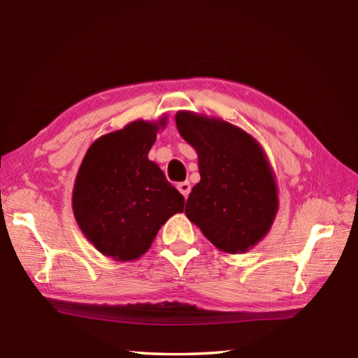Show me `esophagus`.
I'll use <instances>...</instances> for the list:
<instances>
[{
  "mask_svg": "<svg viewBox=\"0 0 358 358\" xmlns=\"http://www.w3.org/2000/svg\"><path fill=\"white\" fill-rule=\"evenodd\" d=\"M177 187H178V191L183 194V197L187 199L189 192H191V183H189V181H181V183L177 185Z\"/></svg>",
  "mask_w": 358,
  "mask_h": 358,
  "instance_id": "esophagus-1",
  "label": "esophagus"
}]
</instances>
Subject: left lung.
<instances>
[{"label":"left lung","mask_w":358,"mask_h":358,"mask_svg":"<svg viewBox=\"0 0 358 358\" xmlns=\"http://www.w3.org/2000/svg\"><path fill=\"white\" fill-rule=\"evenodd\" d=\"M175 124L199 155L200 181L189 194L186 217L220 251L253 248L279 208L275 172L262 145L241 127L194 111H178Z\"/></svg>","instance_id":"left-lung-1"}]
</instances>
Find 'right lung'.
<instances>
[{
    "mask_svg": "<svg viewBox=\"0 0 358 358\" xmlns=\"http://www.w3.org/2000/svg\"><path fill=\"white\" fill-rule=\"evenodd\" d=\"M166 124V116L153 122L138 119L97 138L77 172V225L99 253L115 261H136L167 219L183 213V195L147 158Z\"/></svg>",
    "mask_w": 358,
    "mask_h": 358,
    "instance_id": "right-lung-1",
    "label": "right lung"
}]
</instances>
